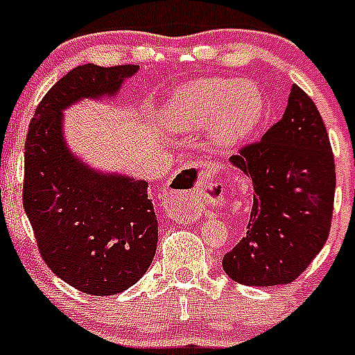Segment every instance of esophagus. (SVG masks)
Wrapping results in <instances>:
<instances>
[{
    "label": "esophagus",
    "mask_w": 355,
    "mask_h": 355,
    "mask_svg": "<svg viewBox=\"0 0 355 355\" xmlns=\"http://www.w3.org/2000/svg\"><path fill=\"white\" fill-rule=\"evenodd\" d=\"M192 177L196 178V183L188 185ZM224 188L213 181L209 174H202L196 168H188L184 174L178 175L168 183L167 192H165V209L168 215L175 220H187L192 213L193 205L202 200V202H218L222 199Z\"/></svg>",
    "instance_id": "1"
}]
</instances>
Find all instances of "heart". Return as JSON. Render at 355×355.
<instances>
[{
    "label": "heart",
    "mask_w": 355,
    "mask_h": 355,
    "mask_svg": "<svg viewBox=\"0 0 355 355\" xmlns=\"http://www.w3.org/2000/svg\"><path fill=\"white\" fill-rule=\"evenodd\" d=\"M265 101L252 81L205 78L184 83L165 99L159 112L168 131L196 133L208 124L216 149L240 146L261 122Z\"/></svg>",
    "instance_id": "b5f03b06"
}]
</instances>
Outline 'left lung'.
Segmentation results:
<instances>
[{
    "instance_id": "8db88e82",
    "label": "left lung",
    "mask_w": 355,
    "mask_h": 355,
    "mask_svg": "<svg viewBox=\"0 0 355 355\" xmlns=\"http://www.w3.org/2000/svg\"><path fill=\"white\" fill-rule=\"evenodd\" d=\"M229 162L250 180L254 200L224 272L245 286L291 283L327 241L336 188L329 135L311 97L291 85L283 119Z\"/></svg>"
}]
</instances>
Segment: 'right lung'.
Instances as JSON below:
<instances>
[{"label":"right lung","instance_id":"1","mask_svg":"<svg viewBox=\"0 0 355 355\" xmlns=\"http://www.w3.org/2000/svg\"><path fill=\"white\" fill-rule=\"evenodd\" d=\"M139 65H78L51 87L28 128L23 205L40 256L62 281L106 297L133 286L153 263L158 220L149 183L92 167L72 153L64 112L115 99Z\"/></svg>","mask_w":355,"mask_h":355}]
</instances>
